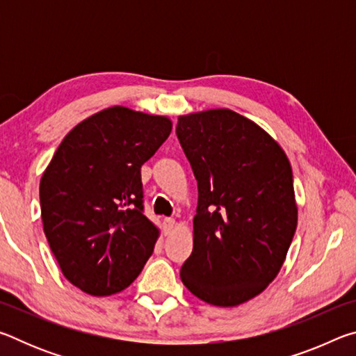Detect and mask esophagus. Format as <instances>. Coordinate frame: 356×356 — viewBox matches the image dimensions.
I'll return each mask as SVG.
<instances>
[{"label": "esophagus", "mask_w": 356, "mask_h": 356, "mask_svg": "<svg viewBox=\"0 0 356 356\" xmlns=\"http://www.w3.org/2000/svg\"><path fill=\"white\" fill-rule=\"evenodd\" d=\"M176 226H177V222H176V220L174 218H166L165 220V229H166V234H171L174 229H176Z\"/></svg>", "instance_id": "esophagus-1"}]
</instances>
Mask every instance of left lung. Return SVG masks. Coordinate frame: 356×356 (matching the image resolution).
<instances>
[{"label": "left lung", "instance_id": "8db88e82", "mask_svg": "<svg viewBox=\"0 0 356 356\" xmlns=\"http://www.w3.org/2000/svg\"><path fill=\"white\" fill-rule=\"evenodd\" d=\"M176 134L200 193L180 280L209 305L246 303L280 273L297 229L291 163L278 141L227 108L179 116Z\"/></svg>", "mask_w": 356, "mask_h": 356}]
</instances>
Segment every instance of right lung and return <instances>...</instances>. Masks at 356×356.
<instances>
[{
    "label": "right lung",
    "instance_id": "add662e5",
    "mask_svg": "<svg viewBox=\"0 0 356 356\" xmlns=\"http://www.w3.org/2000/svg\"><path fill=\"white\" fill-rule=\"evenodd\" d=\"M171 130L168 116L105 108L65 135L42 174L45 237L80 291H124L152 254L160 229L143 213L141 166Z\"/></svg>",
    "mask_w": 356,
    "mask_h": 356
}]
</instances>
